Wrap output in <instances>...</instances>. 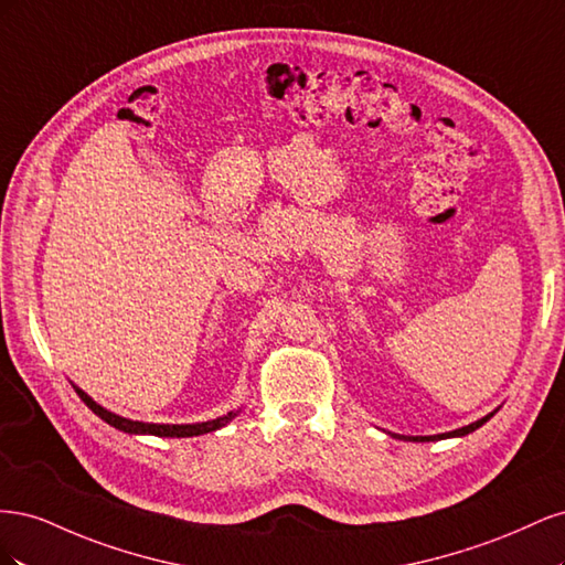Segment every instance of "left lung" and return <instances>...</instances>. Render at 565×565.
<instances>
[{
	"label": "left lung",
	"mask_w": 565,
	"mask_h": 565,
	"mask_svg": "<svg viewBox=\"0 0 565 565\" xmlns=\"http://www.w3.org/2000/svg\"><path fill=\"white\" fill-rule=\"evenodd\" d=\"M490 417H492V415H488V417H483V419H478V422H473V424H469V426H461V429L450 431V434H438V436H417V438H407V440H440V438H452V436H467V434L476 431L478 426H483Z\"/></svg>",
	"instance_id": "8db88e82"
}]
</instances>
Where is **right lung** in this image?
I'll return each mask as SVG.
<instances>
[{"mask_svg":"<svg viewBox=\"0 0 565 565\" xmlns=\"http://www.w3.org/2000/svg\"><path fill=\"white\" fill-rule=\"evenodd\" d=\"M77 396L87 403L89 409H94V413L108 422L110 426H115V429L119 431H127V434H150V436H164V438H188V436H200V434H210V431H216L221 429V426H226L235 413H228L226 417H218V419H212V422H202V424H146V422H131V419H125L119 415H113L108 413L106 407H100L98 403H94L87 393H84L82 388H77Z\"/></svg>","mask_w":565,"mask_h":565,"instance_id":"right-lung-1","label":"right lung"}]
</instances>
